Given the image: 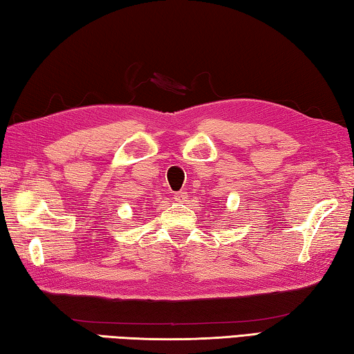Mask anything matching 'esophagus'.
Returning <instances> with one entry per match:
<instances>
[{"instance_id": "obj_1", "label": "esophagus", "mask_w": 354, "mask_h": 354, "mask_svg": "<svg viewBox=\"0 0 354 354\" xmlns=\"http://www.w3.org/2000/svg\"><path fill=\"white\" fill-rule=\"evenodd\" d=\"M174 199H176L178 204H185V202L188 201V194L185 193V191H180V193H176L174 194Z\"/></svg>"}]
</instances>
